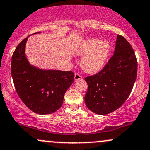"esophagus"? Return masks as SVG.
Segmentation results:
<instances>
[{
	"mask_svg": "<svg viewBox=\"0 0 150 150\" xmlns=\"http://www.w3.org/2000/svg\"><path fill=\"white\" fill-rule=\"evenodd\" d=\"M75 80L77 81V80H82V77L81 76V75H80L79 73H75Z\"/></svg>",
	"mask_w": 150,
	"mask_h": 150,
	"instance_id": "1",
	"label": "esophagus"
}]
</instances>
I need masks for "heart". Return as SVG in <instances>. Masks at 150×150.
I'll return each instance as SVG.
<instances>
[{"instance_id": "obj_1", "label": "heart", "mask_w": 150, "mask_h": 150, "mask_svg": "<svg viewBox=\"0 0 150 150\" xmlns=\"http://www.w3.org/2000/svg\"><path fill=\"white\" fill-rule=\"evenodd\" d=\"M111 51V44L108 40L100 41L94 37L82 41L76 46L75 53L82 57L81 68L89 74L99 73L104 66Z\"/></svg>"}]
</instances>
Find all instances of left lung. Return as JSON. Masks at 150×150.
Segmentation results:
<instances>
[{
    "label": "left lung",
    "instance_id": "1",
    "mask_svg": "<svg viewBox=\"0 0 150 150\" xmlns=\"http://www.w3.org/2000/svg\"><path fill=\"white\" fill-rule=\"evenodd\" d=\"M137 72L135 52L130 43L118 34L114 53L107 64L98 73L85 78L88 85L86 106L99 115L116 111L130 95Z\"/></svg>",
    "mask_w": 150,
    "mask_h": 150
}]
</instances>
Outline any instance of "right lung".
Wrapping results in <instances>:
<instances>
[{
	"label": "right lung",
	"mask_w": 150,
	"mask_h": 150,
	"mask_svg": "<svg viewBox=\"0 0 150 150\" xmlns=\"http://www.w3.org/2000/svg\"><path fill=\"white\" fill-rule=\"evenodd\" d=\"M40 32H36L38 34ZM28 37L15 49L11 62V75L23 103L38 114H50L61 107L65 92L74 82L72 71L42 70L31 65L25 56Z\"/></svg>",
	"instance_id": "add662e5"
}]
</instances>
